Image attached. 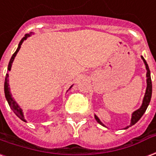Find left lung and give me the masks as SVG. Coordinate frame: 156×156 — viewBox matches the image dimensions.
<instances>
[{
  "instance_id": "obj_1",
  "label": "left lung",
  "mask_w": 156,
  "mask_h": 156,
  "mask_svg": "<svg viewBox=\"0 0 156 156\" xmlns=\"http://www.w3.org/2000/svg\"><path fill=\"white\" fill-rule=\"evenodd\" d=\"M141 58H142L143 62L145 63L146 65V93H145V96H144V98H143L142 101V104L140 106L139 109H137L133 113L131 114V124L129 126H127L126 127H125L124 129H127L131 126L135 125L138 121H139L141 116H143V114L146 112V109L148 107L149 104H150V101H151V95H152V83H151V71H150V69H149V66L146 61L145 60V58H143V56H141ZM95 116V119L97 120V122H98L99 124H101V126H106L102 123V122L100 121L97 115H94Z\"/></svg>"
}]
</instances>
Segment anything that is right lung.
<instances>
[{
  "mask_svg": "<svg viewBox=\"0 0 156 156\" xmlns=\"http://www.w3.org/2000/svg\"><path fill=\"white\" fill-rule=\"evenodd\" d=\"M31 34H33V33L31 32L30 34H26L25 35V37H23L21 40L20 41L19 44H18V48H17L16 51L12 55V57L10 58V60L9 62V64H8V72L10 71V69H11V66H12V63H13V61L15 59V58L16 56L17 53L19 52L20 49V47H21V44H22V43L24 42V40H25L28 37H30ZM9 74L6 73L5 75V84H4V91H5V98H6V101H8V104L10 106V107L11 108V110L13 111L14 113L16 114L18 117H19L20 119H21L22 121L26 122V121L25 120V116H24V113H23V110L21 109V107H20L18 103H17L16 101H15V99L12 98V95H11V93H10V85H9ZM73 87V85L71 87H69V89Z\"/></svg>",
  "mask_w": 156,
  "mask_h": 156,
  "instance_id": "obj_1",
  "label": "right lung"
}]
</instances>
